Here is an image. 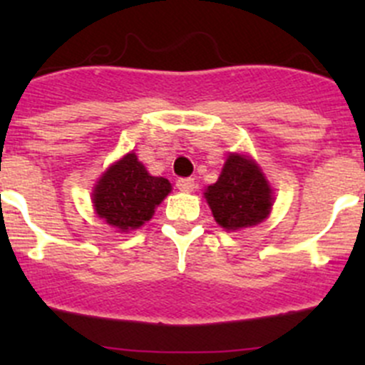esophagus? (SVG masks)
I'll return each instance as SVG.
<instances>
[{
	"label": "esophagus",
	"instance_id": "esophagus-1",
	"mask_svg": "<svg viewBox=\"0 0 365 365\" xmlns=\"http://www.w3.org/2000/svg\"><path fill=\"white\" fill-rule=\"evenodd\" d=\"M176 187L182 192H192L196 189V183H194V178H180L176 180Z\"/></svg>",
	"mask_w": 365,
	"mask_h": 365
}]
</instances>
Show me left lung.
<instances>
[{
  "label": "left lung",
  "mask_w": 365,
  "mask_h": 365,
  "mask_svg": "<svg viewBox=\"0 0 365 365\" xmlns=\"http://www.w3.org/2000/svg\"><path fill=\"white\" fill-rule=\"evenodd\" d=\"M205 197L217 222L231 231L256 226L272 208V189L263 173L242 155H230Z\"/></svg>",
  "instance_id": "1"
}]
</instances>
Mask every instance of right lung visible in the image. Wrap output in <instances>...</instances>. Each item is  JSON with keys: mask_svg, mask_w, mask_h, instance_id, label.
Returning a JSON list of instances; mask_svg holds the SVG:
<instances>
[{"mask_svg": "<svg viewBox=\"0 0 365 365\" xmlns=\"http://www.w3.org/2000/svg\"><path fill=\"white\" fill-rule=\"evenodd\" d=\"M171 190V183L160 176H150L134 153L108 169L93 190L98 217L121 231L141 227L152 219L155 206Z\"/></svg>", "mask_w": 365, "mask_h": 365, "instance_id": "obj_1", "label": "right lung"}]
</instances>
